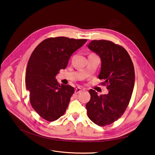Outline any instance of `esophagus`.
<instances>
[{"instance_id": "1", "label": "esophagus", "mask_w": 155, "mask_h": 155, "mask_svg": "<svg viewBox=\"0 0 155 155\" xmlns=\"http://www.w3.org/2000/svg\"><path fill=\"white\" fill-rule=\"evenodd\" d=\"M82 91V88H81L80 87H77V88H75V93L76 94H77L81 92Z\"/></svg>"}]
</instances>
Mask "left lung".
Returning a JSON list of instances; mask_svg holds the SVG:
<instances>
[{
	"instance_id": "1",
	"label": "left lung",
	"mask_w": 155,
	"mask_h": 155,
	"mask_svg": "<svg viewBox=\"0 0 155 155\" xmlns=\"http://www.w3.org/2000/svg\"><path fill=\"white\" fill-rule=\"evenodd\" d=\"M101 59L99 78L109 93L97 95L91 89V100L86 104L87 115L98 126L109 125L125 112L134 86V68L131 57L120 45L106 40H93L87 45Z\"/></svg>"
}]
</instances>
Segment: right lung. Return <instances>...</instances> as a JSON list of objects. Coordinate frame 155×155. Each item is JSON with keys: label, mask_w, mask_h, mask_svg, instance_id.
Returning <instances> with one entry per match:
<instances>
[{"label": "right lung", "mask_w": 155, "mask_h": 155, "mask_svg": "<svg viewBox=\"0 0 155 155\" xmlns=\"http://www.w3.org/2000/svg\"><path fill=\"white\" fill-rule=\"evenodd\" d=\"M87 41L50 38L40 43L32 53L27 65L26 86L32 108L44 119L56 120L66 111L74 88L60 85L56 75L61 69H65L71 54Z\"/></svg>", "instance_id": "1"}]
</instances>
